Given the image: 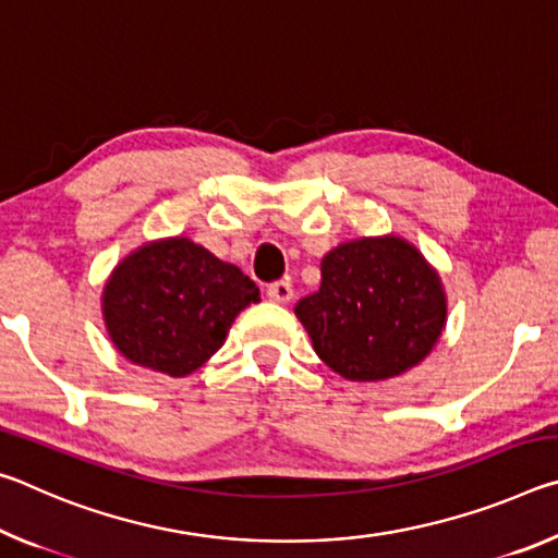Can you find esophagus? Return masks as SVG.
<instances>
[{"mask_svg":"<svg viewBox=\"0 0 558 558\" xmlns=\"http://www.w3.org/2000/svg\"><path fill=\"white\" fill-rule=\"evenodd\" d=\"M268 298L272 302H280V305H286V302L292 300V286L288 280L272 282V286H268Z\"/></svg>","mask_w":558,"mask_h":558,"instance_id":"34e87169","label":"esophagus"}]
</instances>
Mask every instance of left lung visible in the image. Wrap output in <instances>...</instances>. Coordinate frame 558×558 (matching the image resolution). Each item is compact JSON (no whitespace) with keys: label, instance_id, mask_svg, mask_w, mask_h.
I'll return each instance as SVG.
<instances>
[{"label":"left lung","instance_id":"obj_1","mask_svg":"<svg viewBox=\"0 0 558 558\" xmlns=\"http://www.w3.org/2000/svg\"><path fill=\"white\" fill-rule=\"evenodd\" d=\"M323 282L295 315L317 356L349 381H386L418 366L446 329L438 270L401 235H362L323 258Z\"/></svg>","mask_w":558,"mask_h":558}]
</instances>
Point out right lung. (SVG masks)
Returning a JSON list of instances; mask_svg holds the SVG:
<instances>
[{
    "label": "right lung",
    "instance_id": "add662e5",
    "mask_svg": "<svg viewBox=\"0 0 558 558\" xmlns=\"http://www.w3.org/2000/svg\"><path fill=\"white\" fill-rule=\"evenodd\" d=\"M260 290L186 235L128 253L102 288V323L130 364L182 379L219 352L233 319Z\"/></svg>",
    "mask_w": 558,
    "mask_h": 558
}]
</instances>
